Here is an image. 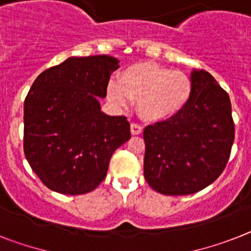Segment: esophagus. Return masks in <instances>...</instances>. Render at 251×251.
<instances>
[{
	"mask_svg": "<svg viewBox=\"0 0 251 251\" xmlns=\"http://www.w3.org/2000/svg\"><path fill=\"white\" fill-rule=\"evenodd\" d=\"M130 130H131L132 135H140L143 132V127L140 125H138V124H131Z\"/></svg>",
	"mask_w": 251,
	"mask_h": 251,
	"instance_id": "esophagus-1",
	"label": "esophagus"
}]
</instances>
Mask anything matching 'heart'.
<instances>
[{"label":"heart","mask_w":251,"mask_h":251,"mask_svg":"<svg viewBox=\"0 0 251 251\" xmlns=\"http://www.w3.org/2000/svg\"><path fill=\"white\" fill-rule=\"evenodd\" d=\"M193 94V81L182 71L153 62L126 67L119 81L107 84V97L117 107L125 108L136 102L138 115L147 122L172 119L185 108Z\"/></svg>","instance_id":"b5f03b06"}]
</instances>
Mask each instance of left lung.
<instances>
[{
  "label": "left lung",
  "mask_w": 251,
  "mask_h": 251,
  "mask_svg": "<svg viewBox=\"0 0 251 251\" xmlns=\"http://www.w3.org/2000/svg\"><path fill=\"white\" fill-rule=\"evenodd\" d=\"M193 94L167 121L144 129V177L165 195L198 193L220 177L233 139L228 94L204 70H193Z\"/></svg>",
  "instance_id": "left-lung-1"
}]
</instances>
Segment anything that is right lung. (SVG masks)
Masks as SVG:
<instances>
[{
	"instance_id": "obj_1",
	"label": "right lung",
	"mask_w": 251,
	"mask_h": 251,
	"mask_svg": "<svg viewBox=\"0 0 251 251\" xmlns=\"http://www.w3.org/2000/svg\"><path fill=\"white\" fill-rule=\"evenodd\" d=\"M120 61L100 54L69 57L44 70L24 102V153L48 189L66 195L94 190L113 151L131 136L125 116L100 111Z\"/></svg>"
}]
</instances>
